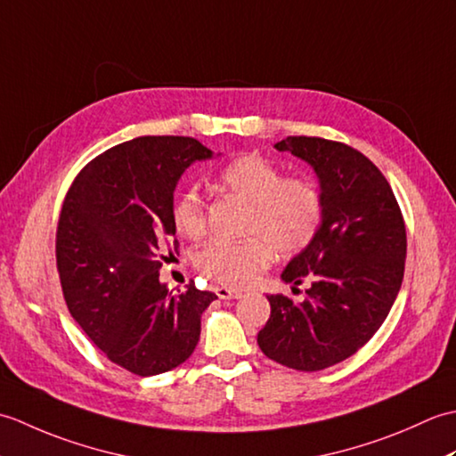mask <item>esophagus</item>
<instances>
[{
  "label": "esophagus",
  "mask_w": 456,
  "mask_h": 456,
  "mask_svg": "<svg viewBox=\"0 0 456 456\" xmlns=\"http://www.w3.org/2000/svg\"><path fill=\"white\" fill-rule=\"evenodd\" d=\"M213 292H216L217 297H221V299H237V297H240V289L227 288V286H216V288H213Z\"/></svg>",
  "instance_id": "obj_1"
}]
</instances>
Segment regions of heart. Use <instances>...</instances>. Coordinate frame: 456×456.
Here are the masks:
<instances>
[{
  "label": "heart",
  "instance_id": "obj_1",
  "mask_svg": "<svg viewBox=\"0 0 456 456\" xmlns=\"http://www.w3.org/2000/svg\"><path fill=\"white\" fill-rule=\"evenodd\" d=\"M223 188L248 201L243 240H211L196 255L201 274L225 286H248L268 268L273 250L296 256L314 243L323 221V196L309 178L288 176L256 154H245L217 174ZM172 225L182 237L200 239L206 231V200L196 186L176 193Z\"/></svg>",
  "mask_w": 456,
  "mask_h": 456
}]
</instances>
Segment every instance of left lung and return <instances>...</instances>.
<instances>
[{
	"label": "left lung",
	"mask_w": 456,
	"mask_h": 456,
	"mask_svg": "<svg viewBox=\"0 0 456 456\" xmlns=\"http://www.w3.org/2000/svg\"><path fill=\"white\" fill-rule=\"evenodd\" d=\"M274 147L315 170L323 221L282 273L294 289L309 282L305 299L266 296L270 317L256 341L273 361L315 372L354 354L380 329L402 288L408 239L388 180L362 152L319 137H286Z\"/></svg>",
	"instance_id": "8db88e82"
}]
</instances>
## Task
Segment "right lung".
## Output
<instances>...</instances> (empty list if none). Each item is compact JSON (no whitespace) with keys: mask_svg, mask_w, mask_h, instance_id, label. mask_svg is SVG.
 Returning <instances> with one entry per match:
<instances>
[{"mask_svg":"<svg viewBox=\"0 0 456 456\" xmlns=\"http://www.w3.org/2000/svg\"><path fill=\"white\" fill-rule=\"evenodd\" d=\"M211 157L191 137H137L86 164L64 198L56 266L68 312L133 374H162L188 361L201 314L217 299L193 282L174 296L159 280L176 235L174 190L191 162Z\"/></svg>","mask_w":456,"mask_h":456,"instance_id":"1","label":"right lung"}]
</instances>
